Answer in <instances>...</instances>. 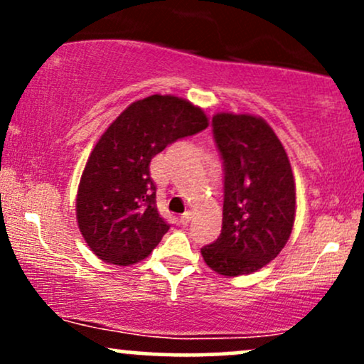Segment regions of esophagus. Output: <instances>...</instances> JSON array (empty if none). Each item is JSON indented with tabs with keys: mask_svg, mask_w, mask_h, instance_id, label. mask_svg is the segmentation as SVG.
I'll return each instance as SVG.
<instances>
[{
	"mask_svg": "<svg viewBox=\"0 0 364 364\" xmlns=\"http://www.w3.org/2000/svg\"><path fill=\"white\" fill-rule=\"evenodd\" d=\"M191 220V212L186 210L185 214H181V217H179V223L181 224H188Z\"/></svg>",
	"mask_w": 364,
	"mask_h": 364,
	"instance_id": "1",
	"label": "esophagus"
}]
</instances>
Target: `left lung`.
<instances>
[{
    "label": "left lung",
    "mask_w": 364,
    "mask_h": 364,
    "mask_svg": "<svg viewBox=\"0 0 364 364\" xmlns=\"http://www.w3.org/2000/svg\"><path fill=\"white\" fill-rule=\"evenodd\" d=\"M212 128L224 166L223 231L202 257L214 272L237 277L257 272L286 246L296 215L294 176L265 119L217 112Z\"/></svg>",
    "instance_id": "8db88e82"
}]
</instances>
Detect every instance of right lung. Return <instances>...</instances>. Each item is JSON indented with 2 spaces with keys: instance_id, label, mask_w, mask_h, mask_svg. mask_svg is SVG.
Wrapping results in <instances>:
<instances>
[{
  "instance_id": "obj_1",
  "label": "right lung",
  "mask_w": 364,
  "mask_h": 364,
  "mask_svg": "<svg viewBox=\"0 0 364 364\" xmlns=\"http://www.w3.org/2000/svg\"><path fill=\"white\" fill-rule=\"evenodd\" d=\"M208 127L200 107L150 95L124 109L90 152L77 193V220L89 248L112 265L149 257L169 224L156 203L150 161L168 145Z\"/></svg>"
}]
</instances>
